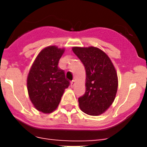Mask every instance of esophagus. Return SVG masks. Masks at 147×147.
Segmentation results:
<instances>
[{"label":"esophagus","instance_id":"esophagus-1","mask_svg":"<svg viewBox=\"0 0 147 147\" xmlns=\"http://www.w3.org/2000/svg\"><path fill=\"white\" fill-rule=\"evenodd\" d=\"M75 84H76V82H75V80H73V81H71V86L74 87L75 85Z\"/></svg>","mask_w":147,"mask_h":147}]
</instances>
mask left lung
Segmentation results:
<instances>
[{
	"mask_svg": "<svg viewBox=\"0 0 147 147\" xmlns=\"http://www.w3.org/2000/svg\"><path fill=\"white\" fill-rule=\"evenodd\" d=\"M86 72L85 94L80 97L82 111L99 115L113 104L118 89V76L113 62L103 51L96 47H73Z\"/></svg>",
	"mask_w": 147,
	"mask_h": 147,
	"instance_id": "obj_1",
	"label": "left lung"
}]
</instances>
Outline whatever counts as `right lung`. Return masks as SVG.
<instances>
[{
	"mask_svg": "<svg viewBox=\"0 0 147 147\" xmlns=\"http://www.w3.org/2000/svg\"><path fill=\"white\" fill-rule=\"evenodd\" d=\"M64 51V49L55 45L45 48L28 73L27 89L30 100L35 108L43 113H51L57 108L65 89L70 85L64 71L58 67Z\"/></svg>",
	"mask_w": 147,
	"mask_h": 147,
	"instance_id": "right-lung-1",
	"label": "right lung"
}]
</instances>
